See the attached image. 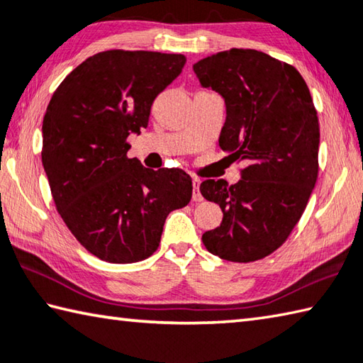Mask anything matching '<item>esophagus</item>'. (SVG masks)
<instances>
[{"label":"esophagus","mask_w":363,"mask_h":363,"mask_svg":"<svg viewBox=\"0 0 363 363\" xmlns=\"http://www.w3.org/2000/svg\"><path fill=\"white\" fill-rule=\"evenodd\" d=\"M201 180L193 179V201L194 202H201L202 201V194H201Z\"/></svg>","instance_id":"esophagus-1"}]
</instances>
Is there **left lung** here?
<instances>
[{
	"label": "left lung",
	"instance_id": "left-lung-1",
	"mask_svg": "<svg viewBox=\"0 0 363 363\" xmlns=\"http://www.w3.org/2000/svg\"><path fill=\"white\" fill-rule=\"evenodd\" d=\"M193 69L201 86L224 99L221 150L246 162L235 184L201 183L205 199L223 210L221 224L202 242L225 261H257L289 237L316 184V108L296 67L262 52H218Z\"/></svg>",
	"mask_w": 363,
	"mask_h": 363
}]
</instances>
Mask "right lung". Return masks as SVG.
<instances>
[{"label": "right lung", "mask_w": 363, "mask_h": 363, "mask_svg": "<svg viewBox=\"0 0 363 363\" xmlns=\"http://www.w3.org/2000/svg\"><path fill=\"white\" fill-rule=\"evenodd\" d=\"M184 55L107 50L61 82L43 121V166L58 213L96 257L131 264L152 256L172 210L188 205L182 169L129 160V134L147 128L155 98L179 77Z\"/></svg>", "instance_id": "1"}]
</instances>
